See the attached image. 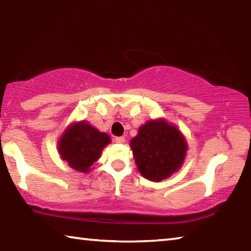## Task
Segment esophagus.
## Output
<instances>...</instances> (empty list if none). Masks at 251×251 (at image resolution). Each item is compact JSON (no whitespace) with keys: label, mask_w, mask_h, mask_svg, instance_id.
Here are the masks:
<instances>
[{"label":"esophagus","mask_w":251,"mask_h":251,"mask_svg":"<svg viewBox=\"0 0 251 251\" xmlns=\"http://www.w3.org/2000/svg\"><path fill=\"white\" fill-rule=\"evenodd\" d=\"M115 142L118 144H124L125 143V137H116Z\"/></svg>","instance_id":"esophagus-1"}]
</instances>
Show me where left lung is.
<instances>
[{"mask_svg":"<svg viewBox=\"0 0 251 251\" xmlns=\"http://www.w3.org/2000/svg\"><path fill=\"white\" fill-rule=\"evenodd\" d=\"M129 145L138 172L151 181H161L179 171L188 150L185 136L165 118L146 122Z\"/></svg>","mask_w":251,"mask_h":251,"instance_id":"obj_1","label":"left lung"}]
</instances>
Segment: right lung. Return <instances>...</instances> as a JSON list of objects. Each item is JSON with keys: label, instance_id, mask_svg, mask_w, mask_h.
Returning a JSON list of instances; mask_svg holds the SVG:
<instances>
[{"label": "right lung", "instance_id": "right-lung-1", "mask_svg": "<svg viewBox=\"0 0 251 251\" xmlns=\"http://www.w3.org/2000/svg\"><path fill=\"white\" fill-rule=\"evenodd\" d=\"M109 143V136L101 133L90 123L75 122L63 131L57 144V151L61 158L67 161L71 168L87 174Z\"/></svg>", "mask_w": 251, "mask_h": 251}]
</instances>
